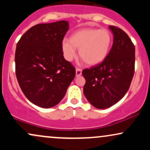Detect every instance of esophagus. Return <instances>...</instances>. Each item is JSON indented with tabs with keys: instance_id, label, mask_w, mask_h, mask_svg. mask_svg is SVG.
I'll return each mask as SVG.
<instances>
[{
	"instance_id": "1",
	"label": "esophagus",
	"mask_w": 150,
	"mask_h": 150,
	"mask_svg": "<svg viewBox=\"0 0 150 150\" xmlns=\"http://www.w3.org/2000/svg\"><path fill=\"white\" fill-rule=\"evenodd\" d=\"M81 75H82V70H81L80 68H76V76L79 77Z\"/></svg>"
}]
</instances>
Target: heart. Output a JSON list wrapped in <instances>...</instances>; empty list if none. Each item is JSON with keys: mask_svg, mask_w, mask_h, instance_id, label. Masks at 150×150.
I'll list each match as a JSON object with an SVG mask.
<instances>
[{"mask_svg": "<svg viewBox=\"0 0 150 150\" xmlns=\"http://www.w3.org/2000/svg\"><path fill=\"white\" fill-rule=\"evenodd\" d=\"M112 34L106 29L82 28L73 32L69 42L62 43V51L65 59L71 61L79 49L80 59L89 66L97 65L104 61L111 51Z\"/></svg>", "mask_w": 150, "mask_h": 150, "instance_id": "heart-1", "label": "heart"}]
</instances>
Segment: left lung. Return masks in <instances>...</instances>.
Masks as SVG:
<instances>
[{
	"instance_id": "left-lung-1",
	"label": "left lung",
	"mask_w": 150,
	"mask_h": 150,
	"mask_svg": "<svg viewBox=\"0 0 150 150\" xmlns=\"http://www.w3.org/2000/svg\"><path fill=\"white\" fill-rule=\"evenodd\" d=\"M113 34L111 51L104 61L82 70L83 92L92 106L106 108L125 96L135 73V46L123 30L109 26Z\"/></svg>"
}]
</instances>
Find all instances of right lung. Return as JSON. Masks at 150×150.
<instances>
[{
    "label": "right lung",
    "instance_id": "add662e5",
    "mask_svg": "<svg viewBox=\"0 0 150 150\" xmlns=\"http://www.w3.org/2000/svg\"><path fill=\"white\" fill-rule=\"evenodd\" d=\"M68 22L36 25L20 38L15 51V74L25 97L34 104H58L75 78V68L63 56L62 43Z\"/></svg>",
    "mask_w": 150,
    "mask_h": 150
}]
</instances>
